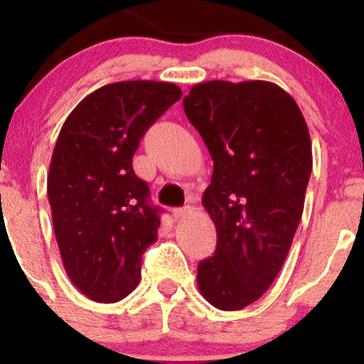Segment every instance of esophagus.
Here are the masks:
<instances>
[{"mask_svg":"<svg viewBox=\"0 0 364 364\" xmlns=\"http://www.w3.org/2000/svg\"><path fill=\"white\" fill-rule=\"evenodd\" d=\"M191 212V207H179V208H173V217L174 219H183Z\"/></svg>","mask_w":364,"mask_h":364,"instance_id":"34e87169","label":"esophagus"}]
</instances>
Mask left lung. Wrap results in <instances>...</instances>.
<instances>
[{"label":"left lung","instance_id":"obj_1","mask_svg":"<svg viewBox=\"0 0 364 364\" xmlns=\"http://www.w3.org/2000/svg\"><path fill=\"white\" fill-rule=\"evenodd\" d=\"M183 106L214 161L202 203L217 246L198 263L196 282L212 306L243 310L289 253L311 174L310 132L294 99L272 82L196 83Z\"/></svg>","mask_w":364,"mask_h":364}]
</instances>
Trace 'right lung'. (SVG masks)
Here are the masks:
<instances>
[{"label":"right lung","mask_w":364,"mask_h":364,"mask_svg":"<svg viewBox=\"0 0 364 364\" xmlns=\"http://www.w3.org/2000/svg\"><path fill=\"white\" fill-rule=\"evenodd\" d=\"M176 83L129 80L94 90L63 123L48 198L63 265L97 303L121 301L140 281L141 255L157 241L159 208L133 171L141 136L179 101Z\"/></svg>","instance_id":"add662e5"}]
</instances>
